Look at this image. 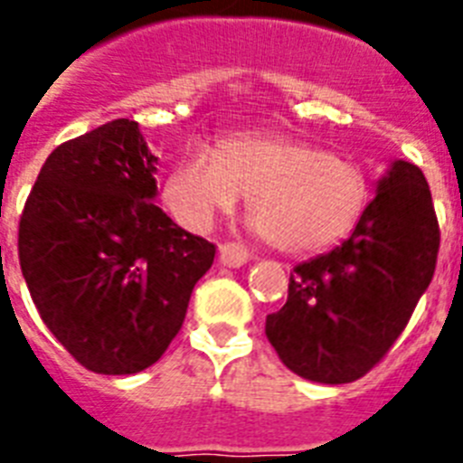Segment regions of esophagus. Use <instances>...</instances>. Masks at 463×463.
<instances>
[{
  "label": "esophagus",
  "mask_w": 463,
  "mask_h": 463,
  "mask_svg": "<svg viewBox=\"0 0 463 463\" xmlns=\"http://www.w3.org/2000/svg\"><path fill=\"white\" fill-rule=\"evenodd\" d=\"M218 257H220V264L229 269H239L243 267L245 261L250 260V252L245 250L243 245L239 243H222L218 248Z\"/></svg>",
  "instance_id": "esophagus-1"
}]
</instances>
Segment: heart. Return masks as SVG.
<instances>
[{
    "instance_id": "b5f03b06",
    "label": "heart",
    "mask_w": 463,
    "mask_h": 463,
    "mask_svg": "<svg viewBox=\"0 0 463 463\" xmlns=\"http://www.w3.org/2000/svg\"><path fill=\"white\" fill-rule=\"evenodd\" d=\"M241 194L257 234L288 255H308L353 234L371 203V183L353 159L264 134L224 138L218 153L190 150L165 181L166 208L190 232L211 229Z\"/></svg>"
}]
</instances>
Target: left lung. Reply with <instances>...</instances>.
Wrapping results in <instances>:
<instances>
[{"mask_svg": "<svg viewBox=\"0 0 463 463\" xmlns=\"http://www.w3.org/2000/svg\"><path fill=\"white\" fill-rule=\"evenodd\" d=\"M440 232L420 166L394 159L353 234L289 276L267 338L289 371L343 384L371 371L427 292Z\"/></svg>", "mask_w": 463, "mask_h": 463, "instance_id": "8db88e82", "label": "left lung"}]
</instances>
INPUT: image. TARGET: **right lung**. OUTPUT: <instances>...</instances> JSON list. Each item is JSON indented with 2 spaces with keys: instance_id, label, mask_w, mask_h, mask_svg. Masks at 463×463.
<instances>
[{
  "instance_id": "add662e5",
  "label": "right lung",
  "mask_w": 463,
  "mask_h": 463,
  "mask_svg": "<svg viewBox=\"0 0 463 463\" xmlns=\"http://www.w3.org/2000/svg\"><path fill=\"white\" fill-rule=\"evenodd\" d=\"M157 162L138 122H106L48 155L20 218V269L41 320L94 373L153 366L215 257L155 206Z\"/></svg>"
}]
</instances>
